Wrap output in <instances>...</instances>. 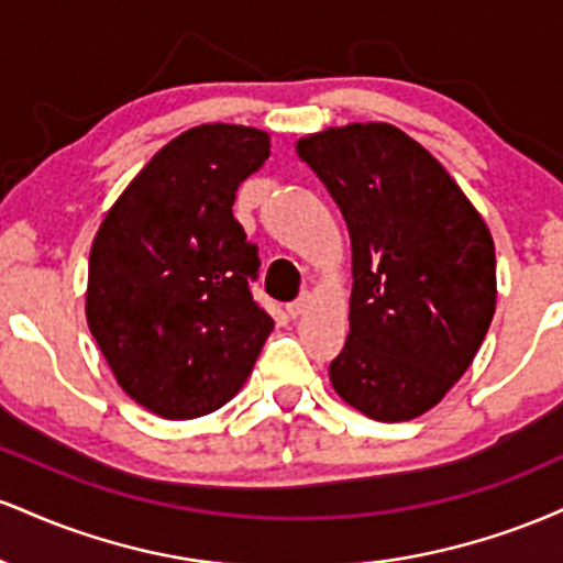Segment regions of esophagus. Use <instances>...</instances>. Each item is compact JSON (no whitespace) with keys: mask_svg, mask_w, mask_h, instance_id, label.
<instances>
[{"mask_svg":"<svg viewBox=\"0 0 563 563\" xmlns=\"http://www.w3.org/2000/svg\"><path fill=\"white\" fill-rule=\"evenodd\" d=\"M309 307H312V294H301L299 299L288 303V314L290 318H301V314H307Z\"/></svg>","mask_w":563,"mask_h":563,"instance_id":"34e87169","label":"esophagus"}]
</instances>
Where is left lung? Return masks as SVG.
Here are the masks:
<instances>
[{"label":"left lung","instance_id":"obj_1","mask_svg":"<svg viewBox=\"0 0 563 563\" xmlns=\"http://www.w3.org/2000/svg\"><path fill=\"white\" fill-rule=\"evenodd\" d=\"M352 241L349 335L328 367L373 421H412L468 371L495 314V243L439 161L402 129L331 126L296 142Z\"/></svg>","mask_w":563,"mask_h":563}]
</instances>
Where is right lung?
<instances>
[{
  "mask_svg": "<svg viewBox=\"0 0 563 563\" xmlns=\"http://www.w3.org/2000/svg\"><path fill=\"white\" fill-rule=\"evenodd\" d=\"M267 158L262 129H187L126 185L92 241L89 331L121 389L166 421L228 405L275 328L249 288L256 245L232 217L238 185Z\"/></svg>",
  "mask_w": 563,
  "mask_h": 563,
  "instance_id": "1",
  "label": "right lung"
}]
</instances>
